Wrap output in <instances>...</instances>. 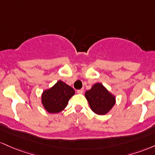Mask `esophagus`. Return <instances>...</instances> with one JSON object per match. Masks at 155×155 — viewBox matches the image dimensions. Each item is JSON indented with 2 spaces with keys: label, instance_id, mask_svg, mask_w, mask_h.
I'll return each instance as SVG.
<instances>
[{
  "label": "esophagus",
  "instance_id": "34e87169",
  "mask_svg": "<svg viewBox=\"0 0 155 155\" xmlns=\"http://www.w3.org/2000/svg\"><path fill=\"white\" fill-rule=\"evenodd\" d=\"M77 93L79 94H82L83 93V89L82 88V89H80V90H78L77 91Z\"/></svg>",
  "mask_w": 155,
  "mask_h": 155
}]
</instances>
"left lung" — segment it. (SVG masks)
<instances>
[{
	"label": "left lung",
	"mask_w": 155,
	"mask_h": 155,
	"mask_svg": "<svg viewBox=\"0 0 155 155\" xmlns=\"http://www.w3.org/2000/svg\"><path fill=\"white\" fill-rule=\"evenodd\" d=\"M85 97L91 110L100 116L109 113L116 104V97L100 83H95L91 89L86 91Z\"/></svg>",
	"instance_id": "left-lung-1"
}]
</instances>
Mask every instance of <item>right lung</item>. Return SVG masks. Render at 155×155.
Returning a JSON list of instances; mask_svg holds the SVG:
<instances>
[{"label":"right lung","instance_id":"add662e5","mask_svg":"<svg viewBox=\"0 0 155 155\" xmlns=\"http://www.w3.org/2000/svg\"><path fill=\"white\" fill-rule=\"evenodd\" d=\"M74 94L73 88L63 81H58L53 86L41 93V104L50 114H58L64 110Z\"/></svg>","mask_w":155,"mask_h":155}]
</instances>
